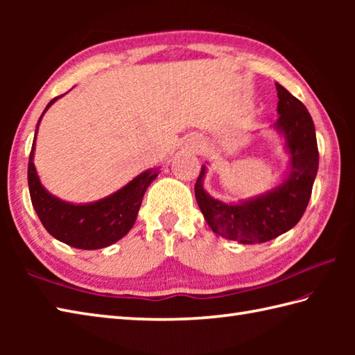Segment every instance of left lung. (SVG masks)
<instances>
[{"instance_id":"obj_1","label":"left lung","mask_w":355,"mask_h":355,"mask_svg":"<svg viewBox=\"0 0 355 355\" xmlns=\"http://www.w3.org/2000/svg\"><path fill=\"white\" fill-rule=\"evenodd\" d=\"M276 128L285 135L290 154V173L285 182L270 192L238 205L215 200L202 187L206 166L195 183V198L207 224L216 235L243 244L267 243L288 232L302 218L311 198L315 173L319 168V149L315 130L305 105L276 84Z\"/></svg>"}]
</instances>
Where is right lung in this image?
Instances as JSON below:
<instances>
[{"mask_svg":"<svg viewBox=\"0 0 355 355\" xmlns=\"http://www.w3.org/2000/svg\"><path fill=\"white\" fill-rule=\"evenodd\" d=\"M59 97L51 99L44 112ZM42 116L37 120V125H40ZM36 132L28 157L27 180L32 205L45 230L61 243L74 248H82V250L108 247L123 238L132 229L141 206L143 195L149 184L157 178L158 171L149 169L140 173L122 189L103 200L89 202V205H71V202L53 197L44 189L40 182L33 164Z\"/></svg>","mask_w":355,"mask_h":355,"instance_id":"obj_1","label":"right lung"}]
</instances>
